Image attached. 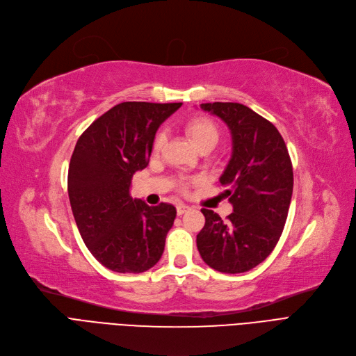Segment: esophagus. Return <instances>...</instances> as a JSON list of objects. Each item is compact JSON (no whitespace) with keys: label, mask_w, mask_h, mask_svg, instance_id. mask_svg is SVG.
Masks as SVG:
<instances>
[{"label":"esophagus","mask_w":356,"mask_h":356,"mask_svg":"<svg viewBox=\"0 0 356 356\" xmlns=\"http://www.w3.org/2000/svg\"><path fill=\"white\" fill-rule=\"evenodd\" d=\"M190 209H191V207L187 206V204H178V206H177V213H178V216H182L184 213H187Z\"/></svg>","instance_id":"1"}]
</instances>
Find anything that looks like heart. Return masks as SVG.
<instances>
[{"label": "heart", "instance_id": "1", "mask_svg": "<svg viewBox=\"0 0 356 356\" xmlns=\"http://www.w3.org/2000/svg\"><path fill=\"white\" fill-rule=\"evenodd\" d=\"M184 130L188 134V138L194 143L197 149L204 146H216L220 138V130L217 124L209 117L204 115H194L187 118L184 122ZM163 143V134H158L154 140V152L158 154ZM182 188L187 190V184L182 182Z\"/></svg>", "mask_w": 356, "mask_h": 356}]
</instances>
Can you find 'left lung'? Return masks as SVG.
<instances>
[{"label":"left lung","mask_w":356,"mask_h":356,"mask_svg":"<svg viewBox=\"0 0 356 356\" xmlns=\"http://www.w3.org/2000/svg\"><path fill=\"white\" fill-rule=\"evenodd\" d=\"M201 108L227 124L232 158L220 177L233 206L227 220L202 209L197 234L200 255L225 274H241L264 262L278 243L293 195V165L277 127L239 103H206Z\"/></svg>","instance_id":"left-lung-1"}]
</instances>
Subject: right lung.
Listing matches in <instances>:
<instances>
[{
    "instance_id": "obj_1",
    "label": "right lung",
    "mask_w": 356,
    "mask_h": 356,
    "mask_svg": "<svg viewBox=\"0 0 356 356\" xmlns=\"http://www.w3.org/2000/svg\"><path fill=\"white\" fill-rule=\"evenodd\" d=\"M182 103L127 101L110 108L78 139L67 194L81 238L92 257L120 274H140L161 259L177 210L133 200L134 172L147 166L155 134Z\"/></svg>"
}]
</instances>
